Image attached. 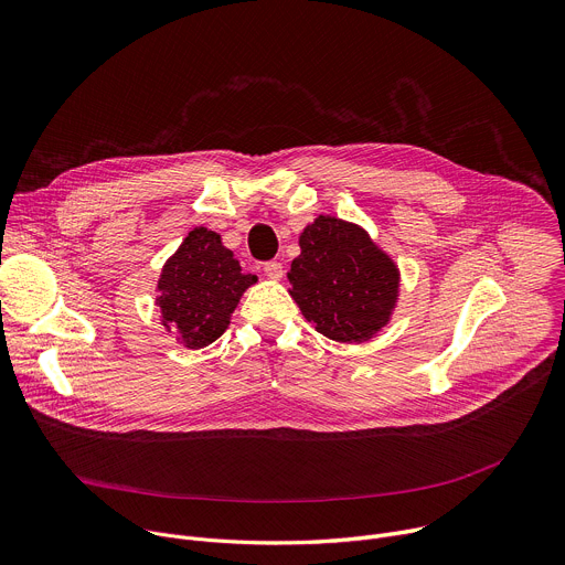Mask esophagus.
I'll return each mask as SVG.
<instances>
[{
	"label": "esophagus",
	"instance_id": "1",
	"mask_svg": "<svg viewBox=\"0 0 565 565\" xmlns=\"http://www.w3.org/2000/svg\"><path fill=\"white\" fill-rule=\"evenodd\" d=\"M264 273H266L268 279L279 281L284 277V266L277 264V262H268V264H264Z\"/></svg>",
	"mask_w": 565,
	"mask_h": 565
}]
</instances>
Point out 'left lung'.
Masks as SVG:
<instances>
[{"mask_svg":"<svg viewBox=\"0 0 565 565\" xmlns=\"http://www.w3.org/2000/svg\"><path fill=\"white\" fill-rule=\"evenodd\" d=\"M290 297L317 333L344 344L375 338L395 310L399 270L369 232L351 221L319 214L299 234Z\"/></svg>","mask_w":565,"mask_h":565,"instance_id":"1","label":"left lung"}]
</instances>
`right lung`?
<instances>
[{
	"label": "right lung",
	"instance_id": "1",
	"mask_svg": "<svg viewBox=\"0 0 565 565\" xmlns=\"http://www.w3.org/2000/svg\"><path fill=\"white\" fill-rule=\"evenodd\" d=\"M257 275L241 273L221 234L203 225L188 232L156 284L160 324L188 349H203L230 327V317Z\"/></svg>",
	"mask_w": 565,
	"mask_h": 565
}]
</instances>
